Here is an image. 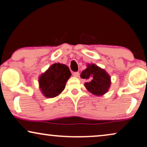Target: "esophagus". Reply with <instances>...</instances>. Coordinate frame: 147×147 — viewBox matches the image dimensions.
I'll return each instance as SVG.
<instances>
[{"mask_svg":"<svg viewBox=\"0 0 147 147\" xmlns=\"http://www.w3.org/2000/svg\"><path fill=\"white\" fill-rule=\"evenodd\" d=\"M73 75H74V77L78 78V77H79V76H80V73H79V72H74V73L73 74Z\"/></svg>","mask_w":147,"mask_h":147,"instance_id":"34e87169","label":"esophagus"}]
</instances>
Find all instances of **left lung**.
<instances>
[{"label":"left lung","instance_id":"8db88e82","mask_svg":"<svg viewBox=\"0 0 147 147\" xmlns=\"http://www.w3.org/2000/svg\"><path fill=\"white\" fill-rule=\"evenodd\" d=\"M80 77L90 80L84 83V86L88 91L95 96L105 94L111 85V78L109 74L94 63L88 64L87 68L82 71Z\"/></svg>","mask_w":147,"mask_h":147}]
</instances>
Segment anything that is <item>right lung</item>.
<instances>
[{
  "mask_svg": "<svg viewBox=\"0 0 147 147\" xmlns=\"http://www.w3.org/2000/svg\"><path fill=\"white\" fill-rule=\"evenodd\" d=\"M71 76L69 67L65 64H52L39 77V85L41 93L48 98L59 96L65 89V84Z\"/></svg>",
  "mask_w": 147,
  "mask_h": 147,
  "instance_id": "1",
  "label": "right lung"
}]
</instances>
